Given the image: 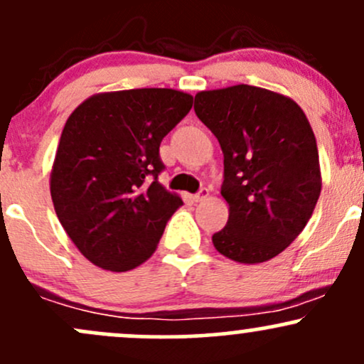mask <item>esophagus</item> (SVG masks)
Masks as SVG:
<instances>
[{"label": "esophagus", "instance_id": "esophagus-1", "mask_svg": "<svg viewBox=\"0 0 364 364\" xmlns=\"http://www.w3.org/2000/svg\"><path fill=\"white\" fill-rule=\"evenodd\" d=\"M208 197H209V190L208 188H202L200 192L193 195V200L195 202H202V200H205V198H208Z\"/></svg>", "mask_w": 364, "mask_h": 364}]
</instances>
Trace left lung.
Wrapping results in <instances>:
<instances>
[{
	"label": "left lung",
	"instance_id": "obj_1",
	"mask_svg": "<svg viewBox=\"0 0 364 364\" xmlns=\"http://www.w3.org/2000/svg\"><path fill=\"white\" fill-rule=\"evenodd\" d=\"M193 108L223 151L228 221L213 235L214 247L247 265L272 259L304 230L323 185L304 109L244 83L198 92Z\"/></svg>",
	"mask_w": 364,
	"mask_h": 364
}]
</instances>
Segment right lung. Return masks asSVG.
<instances>
[{
    "label": "right lung",
    "instance_id": "add662e5",
    "mask_svg": "<svg viewBox=\"0 0 364 364\" xmlns=\"http://www.w3.org/2000/svg\"><path fill=\"white\" fill-rule=\"evenodd\" d=\"M193 97L174 89L90 95L68 118L50 172L57 218L99 269L127 272L155 252L183 205L159 183V148Z\"/></svg>",
    "mask_w": 364,
    "mask_h": 364
}]
</instances>
